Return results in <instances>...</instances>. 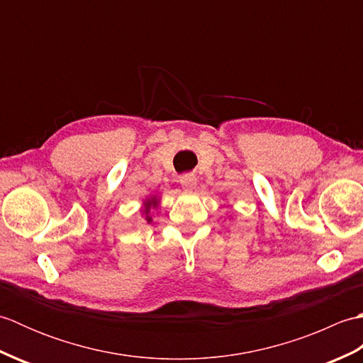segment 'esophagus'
Segmentation results:
<instances>
[{"label":"esophagus","instance_id":"esophagus-1","mask_svg":"<svg viewBox=\"0 0 363 363\" xmlns=\"http://www.w3.org/2000/svg\"><path fill=\"white\" fill-rule=\"evenodd\" d=\"M179 182H181L182 189L191 190V189H194V187L196 186V177H195L194 174H182V176H181V179H179Z\"/></svg>","mask_w":363,"mask_h":363}]
</instances>
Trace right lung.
<instances>
[{
	"label": "right lung",
	"mask_w": 363,
	"mask_h": 363,
	"mask_svg": "<svg viewBox=\"0 0 363 363\" xmlns=\"http://www.w3.org/2000/svg\"><path fill=\"white\" fill-rule=\"evenodd\" d=\"M157 204H159V199L156 198V196H150L148 199H146V201L143 203V206H145V209H143V213L146 215V221L148 223H151V217H150V212H151V209H156L157 207Z\"/></svg>",
	"instance_id": "1"
}]
</instances>
